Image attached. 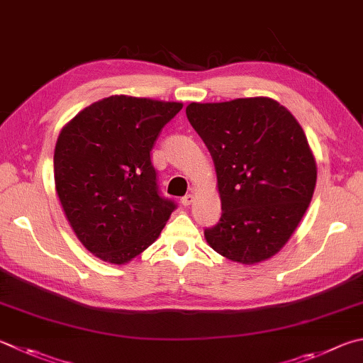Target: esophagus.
Listing matches in <instances>:
<instances>
[{
  "label": "esophagus",
  "mask_w": 363,
  "mask_h": 363,
  "mask_svg": "<svg viewBox=\"0 0 363 363\" xmlns=\"http://www.w3.org/2000/svg\"><path fill=\"white\" fill-rule=\"evenodd\" d=\"M194 201H195V196L192 194H187L186 196H182V200H181L184 206H190V204H192Z\"/></svg>",
  "instance_id": "1"
}]
</instances>
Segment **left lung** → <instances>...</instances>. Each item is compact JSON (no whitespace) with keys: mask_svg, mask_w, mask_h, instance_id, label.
<instances>
[{"mask_svg":"<svg viewBox=\"0 0 363 363\" xmlns=\"http://www.w3.org/2000/svg\"><path fill=\"white\" fill-rule=\"evenodd\" d=\"M187 118L213 157L222 216L204 238L228 260L273 257L313 199L318 167L296 118L267 96L190 103Z\"/></svg>","mask_w":363,"mask_h":363,"instance_id":"left-lung-1","label":"left lung"}]
</instances>
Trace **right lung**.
I'll list each match as a JSON object with an SVG mask.
<instances>
[{
	"label": "right lung",
	"mask_w": 363,
	"mask_h": 363,
	"mask_svg": "<svg viewBox=\"0 0 363 363\" xmlns=\"http://www.w3.org/2000/svg\"><path fill=\"white\" fill-rule=\"evenodd\" d=\"M182 103L114 95L65 125L54 177L79 241L101 260L122 265L159 238L176 209L163 199L150 150Z\"/></svg>",
	"instance_id": "1"
}]
</instances>
